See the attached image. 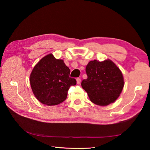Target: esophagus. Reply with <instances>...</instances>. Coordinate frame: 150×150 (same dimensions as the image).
Masks as SVG:
<instances>
[{
    "mask_svg": "<svg viewBox=\"0 0 150 150\" xmlns=\"http://www.w3.org/2000/svg\"><path fill=\"white\" fill-rule=\"evenodd\" d=\"M76 81H77V84H80V83H81V79L79 78H77L76 79Z\"/></svg>",
    "mask_w": 150,
    "mask_h": 150,
    "instance_id": "esophagus-1",
    "label": "esophagus"
}]
</instances>
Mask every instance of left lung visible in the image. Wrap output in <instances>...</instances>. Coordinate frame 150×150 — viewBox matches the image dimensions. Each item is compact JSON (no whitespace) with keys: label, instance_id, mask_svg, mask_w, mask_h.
Masks as SVG:
<instances>
[{"label":"left lung","instance_id":"obj_1","mask_svg":"<svg viewBox=\"0 0 150 150\" xmlns=\"http://www.w3.org/2000/svg\"><path fill=\"white\" fill-rule=\"evenodd\" d=\"M88 78L82 88L90 101L99 106H108L118 98L124 87V78L120 68L110 59L91 61L86 67Z\"/></svg>","mask_w":150,"mask_h":150}]
</instances>
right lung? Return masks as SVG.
Masks as SVG:
<instances>
[{
  "label": "right lung",
  "mask_w": 150,
  "mask_h": 150,
  "mask_svg": "<svg viewBox=\"0 0 150 150\" xmlns=\"http://www.w3.org/2000/svg\"><path fill=\"white\" fill-rule=\"evenodd\" d=\"M69 74V68L62 59H57L52 54L42 57L30 75L31 89L36 99L47 106L64 101L70 86L76 84V79L70 78Z\"/></svg>",
  "instance_id": "right-lung-1"
}]
</instances>
